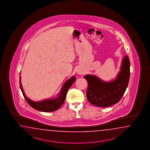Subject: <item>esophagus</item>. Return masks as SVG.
Listing matches in <instances>:
<instances>
[{
	"instance_id": "obj_1",
	"label": "esophagus",
	"mask_w": 150,
	"mask_h": 150,
	"mask_svg": "<svg viewBox=\"0 0 150 150\" xmlns=\"http://www.w3.org/2000/svg\"><path fill=\"white\" fill-rule=\"evenodd\" d=\"M76 73L78 74H83V71L81 69L79 68L77 71H76Z\"/></svg>"
}]
</instances>
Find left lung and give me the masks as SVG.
<instances>
[{"instance_id":"8db88e82","label":"left lung","mask_w":150,"mask_h":150,"mask_svg":"<svg viewBox=\"0 0 150 150\" xmlns=\"http://www.w3.org/2000/svg\"><path fill=\"white\" fill-rule=\"evenodd\" d=\"M130 60L123 58L121 70L116 78L111 81H102L98 77L87 74L84 76L88 83L86 92L87 100L93 105L107 107L117 103L123 96L130 78Z\"/></svg>"}]
</instances>
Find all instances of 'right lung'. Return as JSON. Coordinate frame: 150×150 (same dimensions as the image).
Segmentation results:
<instances>
[{
    "label": "right lung",
    "mask_w": 150,
    "mask_h": 150,
    "mask_svg": "<svg viewBox=\"0 0 150 150\" xmlns=\"http://www.w3.org/2000/svg\"><path fill=\"white\" fill-rule=\"evenodd\" d=\"M21 74V72H20ZM76 76H72L69 79L64 83L63 87H62L61 92L57 98L54 99H49L42 100L41 101L35 102L32 100L27 98L25 96L23 89V86L21 83V76H20V87L23 93V96L25 99L26 101L28 102L29 105L32 108L35 109L37 110L45 112H51L57 110L61 107L65 101V97L67 96L68 89L70 88L71 86L76 81Z\"/></svg>",
    "instance_id": "1"
}]
</instances>
